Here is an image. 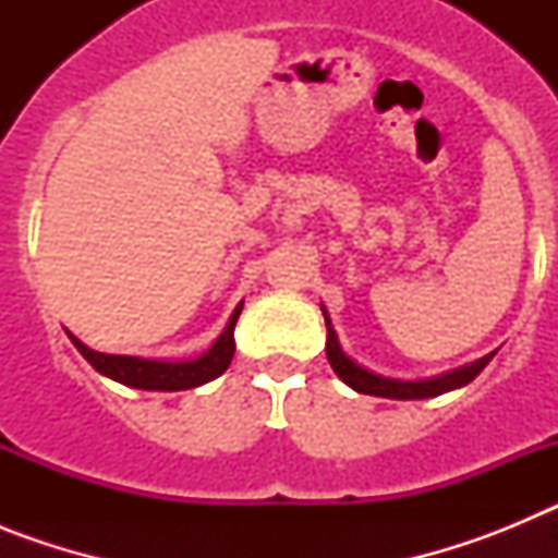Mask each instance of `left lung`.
<instances>
[{
	"instance_id": "obj_1",
	"label": "left lung",
	"mask_w": 558,
	"mask_h": 558,
	"mask_svg": "<svg viewBox=\"0 0 558 558\" xmlns=\"http://www.w3.org/2000/svg\"><path fill=\"white\" fill-rule=\"evenodd\" d=\"M324 322H327V360L332 372L338 374L343 383H347L352 391L357 393H372V397H386V399H427V397H438V393L456 391V388L470 386L472 379L483 372V368L489 366V360L495 357V352L483 354V357L472 360L466 366L450 368L445 374H436V377L427 379H393V377H383V374H374L372 368L360 366L357 360L349 357L340 347L338 332L332 327V318H329L327 307L322 304Z\"/></svg>"
}]
</instances>
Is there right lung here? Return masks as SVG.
Returning <instances> with one entry per match:
<instances>
[{
  "label": "right lung",
  "mask_w": 558,
  "mask_h": 558,
  "mask_svg": "<svg viewBox=\"0 0 558 558\" xmlns=\"http://www.w3.org/2000/svg\"><path fill=\"white\" fill-rule=\"evenodd\" d=\"M243 313V302L236 304L223 332L215 338L204 354L192 360H150V357H131V354H106L88 349L81 338L69 332V340L75 343L77 352L102 374V377L122 383L128 388H142V391H186L198 388L209 379L220 377L229 368L234 357V324Z\"/></svg>",
  "instance_id": "obj_1"
}]
</instances>
